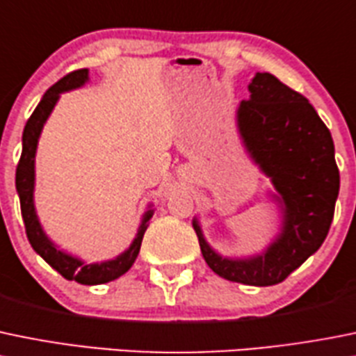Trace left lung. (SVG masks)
<instances>
[{
  "mask_svg": "<svg viewBox=\"0 0 356 356\" xmlns=\"http://www.w3.org/2000/svg\"><path fill=\"white\" fill-rule=\"evenodd\" d=\"M250 97L241 101L236 122L245 149L266 177L282 210L280 233L261 254L222 257L193 227L210 270L229 282L268 287L284 282L315 254L329 233L339 195L334 143L315 108L270 72H255Z\"/></svg>",
  "mask_w": 356,
  "mask_h": 356,
  "instance_id": "obj_1",
  "label": "left lung"
}]
</instances>
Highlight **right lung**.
Returning <instances> with one entry per match:
<instances>
[{
  "mask_svg": "<svg viewBox=\"0 0 356 356\" xmlns=\"http://www.w3.org/2000/svg\"><path fill=\"white\" fill-rule=\"evenodd\" d=\"M86 81H88V69H78V71L69 72L64 78L58 79L43 95V99H41L40 104L36 106L34 113L31 115V118L27 120L26 127H24L22 154H20L19 165H17L15 188L20 198L24 226H26L27 238H29V243L34 248V252L40 254L65 280H74L81 285H99L116 280V278L125 275L132 268L137 255H139L143 236L146 233L147 224H149V219L153 217L154 210L149 205L147 212H144L140 226L130 247L125 252H122L118 257L109 259V261L86 264L81 259L60 250L44 234L40 219H38L36 209H34V158H36L38 140H40L43 125L47 123L50 113L54 111L60 94L79 88Z\"/></svg>",
  "mask_w": 356,
  "mask_h": 356,
  "instance_id": "add662e5",
  "label": "right lung"
}]
</instances>
